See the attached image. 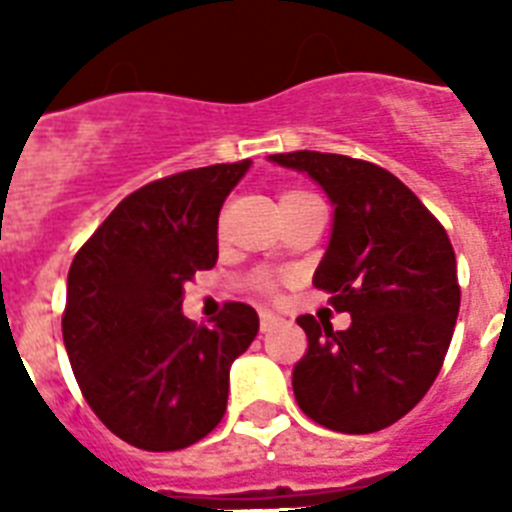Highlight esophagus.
I'll list each match as a JSON object with an SVG mask.
<instances>
[{"label":"esophagus","instance_id":"34e87169","mask_svg":"<svg viewBox=\"0 0 512 512\" xmlns=\"http://www.w3.org/2000/svg\"><path fill=\"white\" fill-rule=\"evenodd\" d=\"M279 316H276V313H271V311H260V332H271L273 327H276V324H279Z\"/></svg>","mask_w":512,"mask_h":512}]
</instances>
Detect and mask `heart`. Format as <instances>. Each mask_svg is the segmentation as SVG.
I'll use <instances>...</instances> for the list:
<instances>
[{"mask_svg":"<svg viewBox=\"0 0 512 512\" xmlns=\"http://www.w3.org/2000/svg\"><path fill=\"white\" fill-rule=\"evenodd\" d=\"M303 196H311V193H303V191H284L279 196V204H284V201H295V199H303ZM260 289L263 292H273V281L271 279H260Z\"/></svg>","mask_w":512,"mask_h":512,"instance_id":"b5f03b06","label":"heart"}]
</instances>
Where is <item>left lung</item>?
Returning a JSON list of instances; mask_svg holds the SVG:
<instances>
[{
	"label": "left lung",
	"mask_w": 512,
	"mask_h": 512,
	"mask_svg": "<svg viewBox=\"0 0 512 512\" xmlns=\"http://www.w3.org/2000/svg\"><path fill=\"white\" fill-rule=\"evenodd\" d=\"M308 172L335 204L313 287L350 313V327L300 316L308 350L292 388L313 422L374 433L412 412L444 366L460 313V284L444 225L396 175L364 159L319 151L273 154Z\"/></svg>",
	"instance_id": "1"
}]
</instances>
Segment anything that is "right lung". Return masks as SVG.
Here are the masks:
<instances>
[{"mask_svg":"<svg viewBox=\"0 0 512 512\" xmlns=\"http://www.w3.org/2000/svg\"><path fill=\"white\" fill-rule=\"evenodd\" d=\"M249 159L143 185L84 241L68 271L63 342L82 396L114 436L175 452L217 428L228 369L255 340L252 305L215 327L185 319V281L217 260V215Z\"/></svg>","mask_w":512,"mask_h":512,"instance_id":"obj_1","label":"right lung"}]
</instances>
